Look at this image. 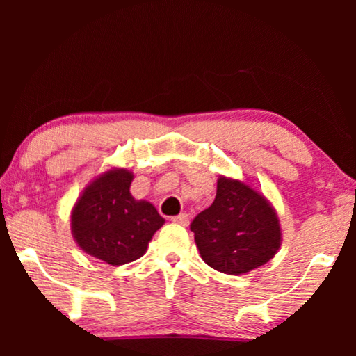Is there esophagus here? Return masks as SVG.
Returning a JSON list of instances; mask_svg holds the SVG:
<instances>
[{
	"mask_svg": "<svg viewBox=\"0 0 356 356\" xmlns=\"http://www.w3.org/2000/svg\"><path fill=\"white\" fill-rule=\"evenodd\" d=\"M172 222L178 223V225L188 227L189 225V217H188V213H179V216L172 217Z\"/></svg>",
	"mask_w": 356,
	"mask_h": 356,
	"instance_id": "esophagus-1",
	"label": "esophagus"
}]
</instances>
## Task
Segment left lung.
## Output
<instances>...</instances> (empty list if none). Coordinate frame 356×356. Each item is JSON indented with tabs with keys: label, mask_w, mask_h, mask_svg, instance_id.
<instances>
[{
	"label": "left lung",
	"mask_w": 356,
	"mask_h": 356,
	"mask_svg": "<svg viewBox=\"0 0 356 356\" xmlns=\"http://www.w3.org/2000/svg\"><path fill=\"white\" fill-rule=\"evenodd\" d=\"M202 261L223 274L264 266L282 245L280 220L269 199L240 179L218 177L212 206L191 222Z\"/></svg>",
	"instance_id": "obj_1"
}]
</instances>
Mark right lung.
<instances>
[{"label": "right lung", "mask_w": 356, "mask_h": 356, "mask_svg": "<svg viewBox=\"0 0 356 356\" xmlns=\"http://www.w3.org/2000/svg\"><path fill=\"white\" fill-rule=\"evenodd\" d=\"M134 175L113 167L87 184L71 211V233L86 254L110 266H123L147 251L165 223L154 204L133 197Z\"/></svg>", "instance_id": "obj_1"}]
</instances>
